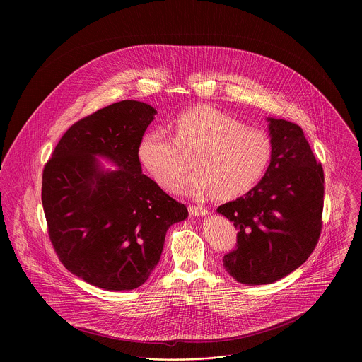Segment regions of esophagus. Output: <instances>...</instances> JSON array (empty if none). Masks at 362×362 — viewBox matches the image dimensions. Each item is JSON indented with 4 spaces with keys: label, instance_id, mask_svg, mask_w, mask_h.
<instances>
[{
    "label": "esophagus",
    "instance_id": "1",
    "mask_svg": "<svg viewBox=\"0 0 362 362\" xmlns=\"http://www.w3.org/2000/svg\"><path fill=\"white\" fill-rule=\"evenodd\" d=\"M188 210H189V214L194 216V217H205V216H207V209H205V207L191 205L188 207Z\"/></svg>",
    "mask_w": 362,
    "mask_h": 362
}]
</instances>
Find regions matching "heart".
Segmentation results:
<instances>
[{
	"label": "heart",
	"mask_w": 362,
	"mask_h": 362,
	"mask_svg": "<svg viewBox=\"0 0 362 362\" xmlns=\"http://www.w3.org/2000/svg\"><path fill=\"white\" fill-rule=\"evenodd\" d=\"M171 132L173 136L161 128L148 131L138 144V158L158 185L171 188L192 156L197 170L174 188L178 194L238 198L258 185L272 158V144L263 131L244 127L211 105L181 111Z\"/></svg>",
	"instance_id": "b5f03b06"
}]
</instances>
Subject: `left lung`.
Instances as JSON below:
<instances>
[{
  "label": "left lung",
  "mask_w": 362,
  "mask_h": 362,
  "mask_svg": "<svg viewBox=\"0 0 362 362\" xmlns=\"http://www.w3.org/2000/svg\"><path fill=\"white\" fill-rule=\"evenodd\" d=\"M266 119L272 158L263 178L244 197L217 207L238 230V245L223 266L248 286L274 283L300 267L322 228V165L297 124Z\"/></svg>",
  "instance_id": "8db88e82"
}]
</instances>
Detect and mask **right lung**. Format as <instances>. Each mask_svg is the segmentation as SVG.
<instances>
[{
	"label": "right lung",
	"mask_w": 362,
	"mask_h": 362,
	"mask_svg": "<svg viewBox=\"0 0 362 362\" xmlns=\"http://www.w3.org/2000/svg\"><path fill=\"white\" fill-rule=\"evenodd\" d=\"M156 108L136 100L107 105L74 124L43 171L42 202L62 264L110 291L142 286L158 263L182 204L142 174L138 144ZM99 158L117 169H105Z\"/></svg>",
	"instance_id": "add662e5"
}]
</instances>
